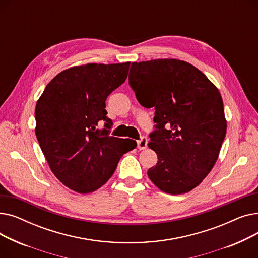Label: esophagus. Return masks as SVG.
Here are the masks:
<instances>
[{"instance_id":"esophagus-1","label":"esophagus","mask_w":258,"mask_h":258,"mask_svg":"<svg viewBox=\"0 0 258 258\" xmlns=\"http://www.w3.org/2000/svg\"><path fill=\"white\" fill-rule=\"evenodd\" d=\"M147 138L146 137H142L140 140L137 141V147L139 148V150H144V148H146L147 146Z\"/></svg>"}]
</instances>
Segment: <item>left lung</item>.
Wrapping results in <instances>:
<instances>
[{"mask_svg":"<svg viewBox=\"0 0 258 258\" xmlns=\"http://www.w3.org/2000/svg\"><path fill=\"white\" fill-rule=\"evenodd\" d=\"M128 80L139 103L155 107L148 147L158 162L148 178L169 195L192 190L214 166L226 136L219 89L195 66L173 58L133 62Z\"/></svg>","mask_w":258,"mask_h":258,"instance_id":"obj_1","label":"left lung"}]
</instances>
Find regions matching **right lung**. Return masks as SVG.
<instances>
[{
    "label": "right lung",
    "instance_id": "obj_1",
    "mask_svg": "<svg viewBox=\"0 0 258 258\" xmlns=\"http://www.w3.org/2000/svg\"><path fill=\"white\" fill-rule=\"evenodd\" d=\"M131 62L87 63L63 70L47 85L35 106V135L54 175L78 194L110 179L120 158L137 146L108 136L113 122L105 100L124 83ZM103 121L106 128L98 130Z\"/></svg>",
    "mask_w": 258,
    "mask_h": 258
}]
</instances>
